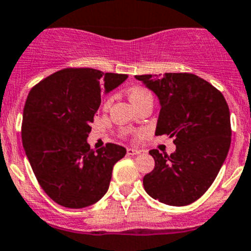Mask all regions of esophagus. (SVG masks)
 <instances>
[{
	"instance_id": "esophagus-1",
	"label": "esophagus",
	"mask_w": 251,
	"mask_h": 251,
	"mask_svg": "<svg viewBox=\"0 0 251 251\" xmlns=\"http://www.w3.org/2000/svg\"><path fill=\"white\" fill-rule=\"evenodd\" d=\"M126 152H127L128 155H137V154H140V151L135 150V148H127V151H126Z\"/></svg>"
}]
</instances>
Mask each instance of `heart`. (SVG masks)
Instances as JSON below:
<instances>
[{"label":"heart","mask_w":251,"mask_h":251,"mask_svg":"<svg viewBox=\"0 0 251 251\" xmlns=\"http://www.w3.org/2000/svg\"><path fill=\"white\" fill-rule=\"evenodd\" d=\"M128 98L132 101V104L135 106L140 105L141 103H143L147 99H152V94L150 93V91L143 87H133V88L130 89L128 92ZM111 103V98H108L104 103V106H109Z\"/></svg>","instance_id":"obj_1"}]
</instances>
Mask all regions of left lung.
I'll list each match as a JSON object with an SVG mask.
<instances>
[{
	"mask_svg": "<svg viewBox=\"0 0 251 251\" xmlns=\"http://www.w3.org/2000/svg\"><path fill=\"white\" fill-rule=\"evenodd\" d=\"M136 78L159 98L155 135L170 136L176 146L170 155L150 151L155 164L143 177V187L165 205H190L212 185L229 151L232 128L227 101L217 88L193 74Z\"/></svg>",
	"mask_w": 251,
	"mask_h": 251,
	"instance_id": "1",
	"label": "left lung"
}]
</instances>
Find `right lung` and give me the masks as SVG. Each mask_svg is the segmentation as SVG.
Listing matches in <instances>:
<instances>
[{
	"label": "right lung",
	"instance_id": "obj_1",
	"mask_svg": "<svg viewBox=\"0 0 251 251\" xmlns=\"http://www.w3.org/2000/svg\"><path fill=\"white\" fill-rule=\"evenodd\" d=\"M127 75L94 69H64L30 89L22 121V142L36 180L58 205L83 208L109 189L113 167L126 154L123 146L106 143L92 150L91 124L106 93Z\"/></svg>",
	"mask_w": 251,
	"mask_h": 251
}]
</instances>
